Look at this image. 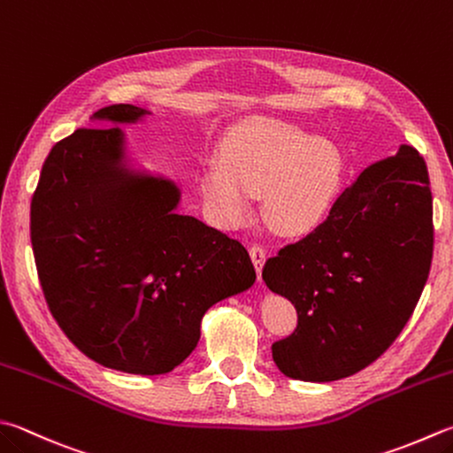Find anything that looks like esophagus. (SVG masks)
<instances>
[{"label":"esophagus","mask_w":453,"mask_h":453,"mask_svg":"<svg viewBox=\"0 0 453 453\" xmlns=\"http://www.w3.org/2000/svg\"><path fill=\"white\" fill-rule=\"evenodd\" d=\"M250 258H252V262H254V268H256V272H258V276H260V272H262V264H264V260H266V249H264L262 244H250Z\"/></svg>","instance_id":"esophagus-1"}]
</instances>
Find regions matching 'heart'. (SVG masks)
<instances>
[{
  "label": "heart",
  "instance_id": "b5f03b06",
  "mask_svg": "<svg viewBox=\"0 0 453 453\" xmlns=\"http://www.w3.org/2000/svg\"><path fill=\"white\" fill-rule=\"evenodd\" d=\"M341 156L326 135L270 118H254L228 135L220 164L201 173L203 199L220 225H241L252 195L264 191V212L280 233L297 234L319 223L335 197Z\"/></svg>",
  "mask_w": 453,
  "mask_h": 453
}]
</instances>
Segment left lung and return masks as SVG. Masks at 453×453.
Wrapping results in <instances>:
<instances>
[{
    "label": "left lung",
    "instance_id": "1",
    "mask_svg": "<svg viewBox=\"0 0 453 453\" xmlns=\"http://www.w3.org/2000/svg\"><path fill=\"white\" fill-rule=\"evenodd\" d=\"M434 252L428 167L412 146L366 165L329 215L266 260L262 280L297 311L272 345L289 379L339 380L387 351L420 300Z\"/></svg>",
    "mask_w": 453,
    "mask_h": 453
}]
</instances>
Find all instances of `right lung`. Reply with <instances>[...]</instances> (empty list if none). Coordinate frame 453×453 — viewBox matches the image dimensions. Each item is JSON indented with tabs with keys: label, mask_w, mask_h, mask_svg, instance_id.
<instances>
[{
	"label": "right lung",
	"mask_w": 453,
	"mask_h": 453,
	"mask_svg": "<svg viewBox=\"0 0 453 453\" xmlns=\"http://www.w3.org/2000/svg\"><path fill=\"white\" fill-rule=\"evenodd\" d=\"M132 104L96 120L135 122ZM167 179L127 173L118 127H79L57 142L31 199V244L50 313L108 369L164 374L199 343L204 311L249 289V250L199 219L177 215Z\"/></svg>",
	"instance_id": "1"
}]
</instances>
